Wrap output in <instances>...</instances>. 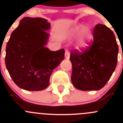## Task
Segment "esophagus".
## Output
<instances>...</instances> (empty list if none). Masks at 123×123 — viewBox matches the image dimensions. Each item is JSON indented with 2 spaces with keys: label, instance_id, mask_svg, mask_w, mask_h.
I'll list each match as a JSON object with an SVG mask.
<instances>
[{
  "label": "esophagus",
  "instance_id": "34e87169",
  "mask_svg": "<svg viewBox=\"0 0 123 123\" xmlns=\"http://www.w3.org/2000/svg\"><path fill=\"white\" fill-rule=\"evenodd\" d=\"M65 57H66V59H69V57H70L69 52L67 50L66 51V53H65Z\"/></svg>",
  "mask_w": 123,
  "mask_h": 123
}]
</instances>
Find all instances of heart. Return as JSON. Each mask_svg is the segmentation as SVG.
<instances>
[{
  "label": "heart",
  "instance_id": "b5f03b06",
  "mask_svg": "<svg viewBox=\"0 0 123 123\" xmlns=\"http://www.w3.org/2000/svg\"><path fill=\"white\" fill-rule=\"evenodd\" d=\"M80 37L79 42H78L77 48H85L88 46V42L91 38V27L88 26H84L81 28V25H78L73 27L71 29L70 34L72 36H75L80 31Z\"/></svg>",
  "mask_w": 123,
  "mask_h": 123
}]
</instances>
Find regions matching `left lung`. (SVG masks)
Segmentation results:
<instances>
[{
    "label": "left lung",
    "mask_w": 123,
    "mask_h": 123,
    "mask_svg": "<svg viewBox=\"0 0 123 123\" xmlns=\"http://www.w3.org/2000/svg\"><path fill=\"white\" fill-rule=\"evenodd\" d=\"M93 42L82 52L74 50L70 56L72 64V83L81 91L99 90L107 83L118 62V46L110 29L97 24Z\"/></svg>",
    "instance_id": "1"
}]
</instances>
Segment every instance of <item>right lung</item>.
Here are the masks:
<instances>
[{
    "label": "right lung",
    "mask_w": 123,
    "mask_h": 123,
    "mask_svg": "<svg viewBox=\"0 0 123 123\" xmlns=\"http://www.w3.org/2000/svg\"><path fill=\"white\" fill-rule=\"evenodd\" d=\"M50 23L42 18H23L11 34L6 46L5 65L20 88L42 91L49 86L53 70L64 58L65 50L45 47Z\"/></svg>",
    "instance_id": "1"
}]
</instances>
